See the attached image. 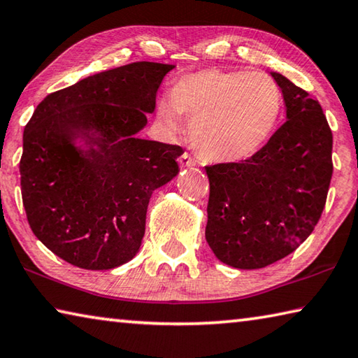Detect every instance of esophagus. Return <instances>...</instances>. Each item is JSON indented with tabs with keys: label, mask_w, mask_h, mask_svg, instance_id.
<instances>
[{
	"label": "esophagus",
	"mask_w": 358,
	"mask_h": 358,
	"mask_svg": "<svg viewBox=\"0 0 358 358\" xmlns=\"http://www.w3.org/2000/svg\"><path fill=\"white\" fill-rule=\"evenodd\" d=\"M178 162H180V167L181 169H187V167H196V161L192 159V157L187 155V153H183L180 157H178Z\"/></svg>",
	"instance_id": "esophagus-1"
}]
</instances>
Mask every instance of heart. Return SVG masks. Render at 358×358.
<instances>
[{"label":"heart","mask_w":358,"mask_h":358,"mask_svg":"<svg viewBox=\"0 0 358 358\" xmlns=\"http://www.w3.org/2000/svg\"><path fill=\"white\" fill-rule=\"evenodd\" d=\"M280 85L264 72L216 68L187 72L173 83L171 99L157 102L156 123L167 136L189 120L192 148L207 162L234 164L256 156L280 124Z\"/></svg>","instance_id":"obj_1"}]
</instances>
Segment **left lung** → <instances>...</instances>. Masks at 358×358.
Listing matches in <instances>:
<instances>
[{
	"label": "left lung",
	"mask_w": 358,
	"mask_h": 358,
	"mask_svg": "<svg viewBox=\"0 0 358 358\" xmlns=\"http://www.w3.org/2000/svg\"><path fill=\"white\" fill-rule=\"evenodd\" d=\"M286 118L250 159L205 167L210 180L205 238L217 260L256 270L294 252L325 207L333 136L316 99L278 72Z\"/></svg>",
	"instance_id": "left-lung-1"
}]
</instances>
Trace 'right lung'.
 I'll return each mask as SVG.
<instances>
[{
  "instance_id": "add662e5",
  "label": "right lung",
  "mask_w": 358,
  "mask_h": 358,
  "mask_svg": "<svg viewBox=\"0 0 358 358\" xmlns=\"http://www.w3.org/2000/svg\"><path fill=\"white\" fill-rule=\"evenodd\" d=\"M173 64L138 62L59 90L36 107L23 132L20 186L33 234L85 270L136 256L151 194L180 169L178 145L137 134Z\"/></svg>"
}]
</instances>
